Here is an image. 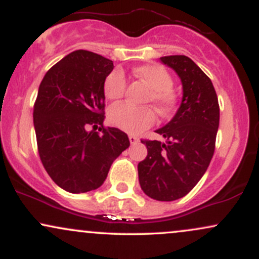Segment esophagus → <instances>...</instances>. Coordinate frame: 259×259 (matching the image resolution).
<instances>
[{
  "mask_svg": "<svg viewBox=\"0 0 259 259\" xmlns=\"http://www.w3.org/2000/svg\"><path fill=\"white\" fill-rule=\"evenodd\" d=\"M129 140H130V144L132 145H135L139 142V138L135 135H129Z\"/></svg>",
  "mask_w": 259,
  "mask_h": 259,
  "instance_id": "obj_1",
  "label": "esophagus"
}]
</instances>
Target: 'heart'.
<instances>
[{
	"instance_id": "heart-1",
	"label": "heart",
	"mask_w": 259,
	"mask_h": 259,
	"mask_svg": "<svg viewBox=\"0 0 259 259\" xmlns=\"http://www.w3.org/2000/svg\"><path fill=\"white\" fill-rule=\"evenodd\" d=\"M134 74L150 86V100L163 114L169 113L175 105V96L171 92L173 80L169 73L158 64H145L135 68ZM103 90L107 99L118 100L125 91V76L120 70H113L105 80ZM109 121L114 126L130 134H139L150 127L156 121V113L151 107H135L129 103H117L108 112Z\"/></svg>"
}]
</instances>
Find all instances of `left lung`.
<instances>
[{"mask_svg":"<svg viewBox=\"0 0 259 259\" xmlns=\"http://www.w3.org/2000/svg\"><path fill=\"white\" fill-rule=\"evenodd\" d=\"M159 61L178 74L183 97L174 117L156 130L165 141H141L147 157L138 165L139 183L148 197L175 201L194 189L209 165L219 105L212 81L191 58L164 56Z\"/></svg>","mask_w":259,"mask_h":259,"instance_id":"left-lung-1","label":"left lung"}]
</instances>
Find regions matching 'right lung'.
<instances>
[{
	"label": "right lung",
	"mask_w": 259,
	"mask_h": 259,
	"mask_svg": "<svg viewBox=\"0 0 259 259\" xmlns=\"http://www.w3.org/2000/svg\"><path fill=\"white\" fill-rule=\"evenodd\" d=\"M113 68L111 59L76 50L53 65L38 88L34 106L38 154L51 179L72 194L99 189L130 145L117 127L96 132L106 118L103 85Z\"/></svg>",
	"instance_id": "obj_1"
}]
</instances>
